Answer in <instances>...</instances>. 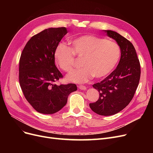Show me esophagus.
Segmentation results:
<instances>
[{
    "instance_id": "obj_1",
    "label": "esophagus",
    "mask_w": 153,
    "mask_h": 153,
    "mask_svg": "<svg viewBox=\"0 0 153 153\" xmlns=\"http://www.w3.org/2000/svg\"><path fill=\"white\" fill-rule=\"evenodd\" d=\"M78 87L79 88V89H81V90H86V89H87V87H86L85 86H84V85H78Z\"/></svg>"
}]
</instances>
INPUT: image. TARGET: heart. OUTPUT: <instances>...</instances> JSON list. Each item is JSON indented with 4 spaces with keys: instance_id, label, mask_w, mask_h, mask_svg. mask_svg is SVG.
<instances>
[{
    "instance_id": "1",
    "label": "heart",
    "mask_w": 153,
    "mask_h": 153,
    "mask_svg": "<svg viewBox=\"0 0 153 153\" xmlns=\"http://www.w3.org/2000/svg\"><path fill=\"white\" fill-rule=\"evenodd\" d=\"M71 48L59 44L54 51V59L63 71L68 72L73 67L74 55L84 58L82 68L66 76L68 81L84 83L93 76L103 78L112 71L121 55L119 46L114 41L94 35H84L70 41Z\"/></svg>"
}]
</instances>
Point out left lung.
<instances>
[{"label": "left lung", "instance_id": "left-lung-1", "mask_svg": "<svg viewBox=\"0 0 153 153\" xmlns=\"http://www.w3.org/2000/svg\"><path fill=\"white\" fill-rule=\"evenodd\" d=\"M121 49V59L114 71L103 80L94 84L100 92L98 100L89 103L94 112L108 116L123 110L133 98L140 77V65L136 50L130 41L117 32L104 30Z\"/></svg>", "mask_w": 153, "mask_h": 153}]
</instances>
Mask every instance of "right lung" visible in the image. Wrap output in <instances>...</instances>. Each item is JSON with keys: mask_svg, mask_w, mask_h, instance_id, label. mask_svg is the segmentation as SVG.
Returning <instances> with one entry per match:
<instances>
[{"mask_svg": "<svg viewBox=\"0 0 153 153\" xmlns=\"http://www.w3.org/2000/svg\"><path fill=\"white\" fill-rule=\"evenodd\" d=\"M68 33L66 27L49 28L32 36L22 51L19 62V82L27 101L37 112L52 114L67 103L75 84L57 85L62 78L55 64L54 51Z\"/></svg>", "mask_w": 153, "mask_h": 153, "instance_id": "obj_1", "label": "right lung"}]
</instances>
